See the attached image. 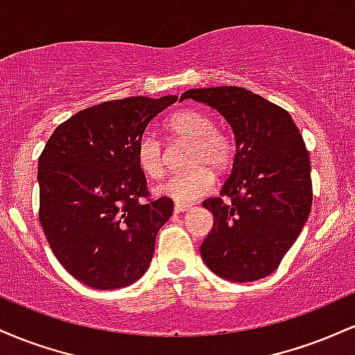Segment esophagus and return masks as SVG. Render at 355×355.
Returning a JSON list of instances; mask_svg holds the SVG:
<instances>
[{
	"instance_id": "esophagus-1",
	"label": "esophagus",
	"mask_w": 355,
	"mask_h": 355,
	"mask_svg": "<svg viewBox=\"0 0 355 355\" xmlns=\"http://www.w3.org/2000/svg\"><path fill=\"white\" fill-rule=\"evenodd\" d=\"M173 210H175V214H182V211L190 210V205H185V203H175Z\"/></svg>"
}]
</instances>
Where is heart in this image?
<instances>
[{"instance_id": "heart-1", "label": "heart", "mask_w": 355, "mask_h": 355, "mask_svg": "<svg viewBox=\"0 0 355 355\" xmlns=\"http://www.w3.org/2000/svg\"><path fill=\"white\" fill-rule=\"evenodd\" d=\"M166 132L190 144L183 173L172 175L155 187V193L175 202H191L203 197L214 187V173L229 168L234 158V145L223 132L215 128L210 115L197 108H182L166 121ZM138 168L150 178L164 175V148L153 135H144L137 145Z\"/></svg>"}]
</instances>
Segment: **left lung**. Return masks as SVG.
<instances>
[{
    "label": "left lung",
    "mask_w": 355,
    "mask_h": 355,
    "mask_svg": "<svg viewBox=\"0 0 355 355\" xmlns=\"http://www.w3.org/2000/svg\"><path fill=\"white\" fill-rule=\"evenodd\" d=\"M185 98L217 110L237 148L220 197L203 202L214 215L200 245L203 262L230 282L263 279L280 266L311 214L304 138L288 112L245 88H193L180 96Z\"/></svg>",
    "instance_id": "8db88e82"
}]
</instances>
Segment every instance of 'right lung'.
Returning <instances> with one entry per match:
<instances>
[{
    "mask_svg": "<svg viewBox=\"0 0 355 355\" xmlns=\"http://www.w3.org/2000/svg\"><path fill=\"white\" fill-rule=\"evenodd\" d=\"M177 96L105 101L53 132L38 160L40 222L64 270L100 291L137 282L173 202L148 197L137 145Z\"/></svg>",
    "mask_w": 355,
    "mask_h": 355,
    "instance_id": "1",
    "label": "right lung"
}]
</instances>
